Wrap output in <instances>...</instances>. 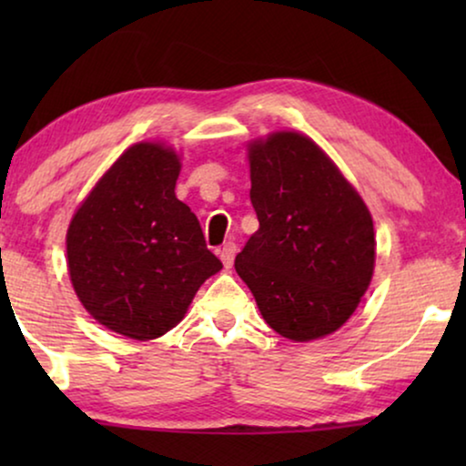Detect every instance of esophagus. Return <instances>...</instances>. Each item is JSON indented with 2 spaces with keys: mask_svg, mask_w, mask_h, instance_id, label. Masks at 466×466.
I'll return each mask as SVG.
<instances>
[{
  "mask_svg": "<svg viewBox=\"0 0 466 466\" xmlns=\"http://www.w3.org/2000/svg\"><path fill=\"white\" fill-rule=\"evenodd\" d=\"M235 254H238V246H235L233 241H227V244L220 248V260H222V265L227 267V269H231V267H233Z\"/></svg>",
  "mask_w": 466,
  "mask_h": 466,
  "instance_id": "obj_1",
  "label": "esophagus"
}]
</instances>
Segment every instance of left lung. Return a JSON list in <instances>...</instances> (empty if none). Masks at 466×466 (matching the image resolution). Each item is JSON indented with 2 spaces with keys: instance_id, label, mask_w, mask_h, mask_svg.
Listing matches in <instances>:
<instances>
[{
  "instance_id": "8db88e82",
  "label": "left lung",
  "mask_w": 466,
  "mask_h": 466,
  "mask_svg": "<svg viewBox=\"0 0 466 466\" xmlns=\"http://www.w3.org/2000/svg\"><path fill=\"white\" fill-rule=\"evenodd\" d=\"M248 158L258 231L235 257V271L278 335L311 341L335 333L371 284V214L303 133L254 139Z\"/></svg>"
}]
</instances>
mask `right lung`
<instances>
[{"label":"right lung","instance_id":"1","mask_svg":"<svg viewBox=\"0 0 466 466\" xmlns=\"http://www.w3.org/2000/svg\"><path fill=\"white\" fill-rule=\"evenodd\" d=\"M180 157L158 142L133 144L101 176L67 228V269L99 324L137 341L157 339L187 314L222 263L176 197Z\"/></svg>","mask_w":466,"mask_h":466}]
</instances>
